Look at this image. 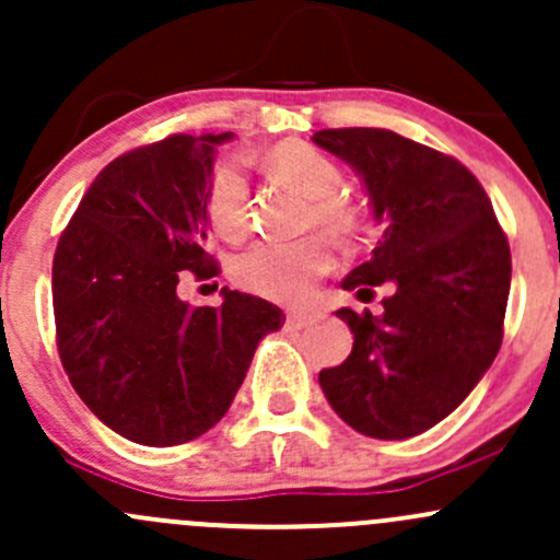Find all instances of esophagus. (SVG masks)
<instances>
[{"label":"esophagus","instance_id":"34e87169","mask_svg":"<svg viewBox=\"0 0 560 560\" xmlns=\"http://www.w3.org/2000/svg\"><path fill=\"white\" fill-rule=\"evenodd\" d=\"M312 323V315H306V312H288V326L291 328H304Z\"/></svg>","mask_w":560,"mask_h":560}]
</instances>
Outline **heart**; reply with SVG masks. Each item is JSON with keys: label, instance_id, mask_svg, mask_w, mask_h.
<instances>
[{"label": "heart", "instance_id": "b5f03b06", "mask_svg": "<svg viewBox=\"0 0 560 560\" xmlns=\"http://www.w3.org/2000/svg\"><path fill=\"white\" fill-rule=\"evenodd\" d=\"M264 167L282 184L293 186L310 200V219L336 237L360 232L363 208L341 195L345 173L317 147L304 141H282L264 154ZM206 210L213 230L226 240L243 237L250 221V186L237 158H221L213 165L206 189ZM334 258L320 237L278 243L258 240L232 261V278L245 291L272 302H302L317 278L328 272Z\"/></svg>", "mask_w": 560, "mask_h": 560}]
</instances>
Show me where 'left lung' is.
<instances>
[{
	"label": "left lung",
	"instance_id": "8db88e82",
	"mask_svg": "<svg viewBox=\"0 0 560 560\" xmlns=\"http://www.w3.org/2000/svg\"><path fill=\"white\" fill-rule=\"evenodd\" d=\"M352 165L384 234L341 288L389 285L384 310L341 306L352 352L320 387L352 430L402 441L446 419L494 363L510 293V245L491 200L459 160L382 128L317 130Z\"/></svg>",
	"mask_w": 560,
	"mask_h": 560
}]
</instances>
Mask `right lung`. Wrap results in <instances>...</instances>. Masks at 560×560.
Instances as JSON below:
<instances>
[{
    "label": "right lung",
    "mask_w": 560,
    "mask_h": 560,
    "mask_svg": "<svg viewBox=\"0 0 560 560\" xmlns=\"http://www.w3.org/2000/svg\"><path fill=\"white\" fill-rule=\"evenodd\" d=\"M232 133L167 136L95 176L52 258L58 354L85 406L141 446L195 441L230 411L280 306L224 288L221 306L178 299L215 275L206 189Z\"/></svg>",
    "instance_id": "1"
}]
</instances>
